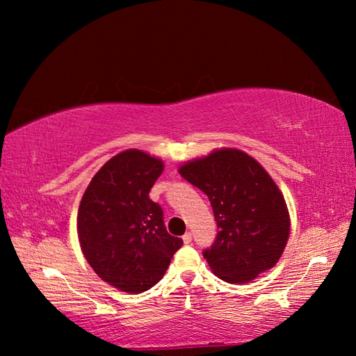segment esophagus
I'll return each mask as SVG.
<instances>
[{"label": "esophagus", "mask_w": 356, "mask_h": 356, "mask_svg": "<svg viewBox=\"0 0 356 356\" xmlns=\"http://www.w3.org/2000/svg\"><path fill=\"white\" fill-rule=\"evenodd\" d=\"M182 240H184V243H185V245L191 243V232H185V234H184V237H182Z\"/></svg>", "instance_id": "esophagus-1"}]
</instances>
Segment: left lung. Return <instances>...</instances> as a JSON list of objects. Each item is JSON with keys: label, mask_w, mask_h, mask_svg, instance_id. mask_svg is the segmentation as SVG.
<instances>
[{"label": "left lung", "mask_w": 356, "mask_h": 356, "mask_svg": "<svg viewBox=\"0 0 356 356\" xmlns=\"http://www.w3.org/2000/svg\"><path fill=\"white\" fill-rule=\"evenodd\" d=\"M179 172L212 204L220 231L202 256L220 280L242 284L276 265L291 220L282 193L252 156L220 149L186 161Z\"/></svg>", "instance_id": "8db88e82"}]
</instances>
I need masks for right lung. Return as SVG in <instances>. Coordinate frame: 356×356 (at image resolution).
I'll return each instance as SVG.
<instances>
[{"instance_id": "right-lung-1", "label": "right lung", "mask_w": 356, "mask_h": 356, "mask_svg": "<svg viewBox=\"0 0 356 356\" xmlns=\"http://www.w3.org/2000/svg\"><path fill=\"white\" fill-rule=\"evenodd\" d=\"M161 172V160L124 150L100 168L81 197L76 231L83 254L102 280L122 292L155 286L184 243L168 234L163 210L149 197Z\"/></svg>"}]
</instances>
